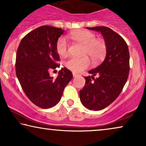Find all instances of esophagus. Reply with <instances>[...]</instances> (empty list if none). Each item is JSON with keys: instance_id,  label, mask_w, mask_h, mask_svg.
<instances>
[{"instance_id": "obj_1", "label": "esophagus", "mask_w": 146, "mask_h": 146, "mask_svg": "<svg viewBox=\"0 0 146 146\" xmlns=\"http://www.w3.org/2000/svg\"><path fill=\"white\" fill-rule=\"evenodd\" d=\"M72 74H73V76L74 77H78L79 76L78 74H76V73H75V72H73Z\"/></svg>"}]
</instances>
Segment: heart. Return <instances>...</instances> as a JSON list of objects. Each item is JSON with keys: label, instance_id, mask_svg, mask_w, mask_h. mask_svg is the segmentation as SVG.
Wrapping results in <instances>:
<instances>
[{"label": "heart", "instance_id": "1", "mask_svg": "<svg viewBox=\"0 0 146 146\" xmlns=\"http://www.w3.org/2000/svg\"><path fill=\"white\" fill-rule=\"evenodd\" d=\"M70 37L74 40L84 45L82 54L88 55L91 58L93 62L97 63L105 56L107 51L106 44L100 38H96V35L86 30L74 32ZM68 42L64 37L58 40L56 49L60 56H65L68 52ZM66 66L75 72L84 70L90 65V60L87 56L70 57L65 62Z\"/></svg>", "mask_w": 146, "mask_h": 146}]
</instances>
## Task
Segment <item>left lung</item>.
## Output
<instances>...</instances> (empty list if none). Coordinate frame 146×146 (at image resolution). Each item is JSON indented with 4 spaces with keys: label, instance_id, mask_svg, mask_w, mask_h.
<instances>
[{
    "label": "left lung",
    "instance_id": "1",
    "mask_svg": "<svg viewBox=\"0 0 146 146\" xmlns=\"http://www.w3.org/2000/svg\"><path fill=\"white\" fill-rule=\"evenodd\" d=\"M102 35L107 46L103 62L88 71L84 86L80 91L82 104L90 110H101L110 105L121 93L129 71L128 46L122 37L106 27H87ZM95 75L97 76L96 79Z\"/></svg>",
    "mask_w": 146,
    "mask_h": 146
}]
</instances>
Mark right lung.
Returning a JSON list of instances; mask_svg holds the SVG:
<instances>
[{
  "mask_svg": "<svg viewBox=\"0 0 146 146\" xmlns=\"http://www.w3.org/2000/svg\"><path fill=\"white\" fill-rule=\"evenodd\" d=\"M64 31L50 26H42L22 39L16 58V74L24 92L33 104L41 108L54 106L72 78L66 68L58 72L56 78L49 71L60 65L56 45Z\"/></svg>",
  "mask_w": 146,
  "mask_h": 146,
  "instance_id": "obj_1",
  "label": "right lung"
}]
</instances>
